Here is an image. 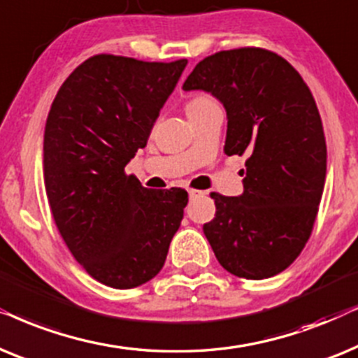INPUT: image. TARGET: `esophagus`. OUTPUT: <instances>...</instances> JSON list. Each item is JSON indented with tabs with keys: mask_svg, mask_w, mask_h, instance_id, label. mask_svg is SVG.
Here are the masks:
<instances>
[{
	"mask_svg": "<svg viewBox=\"0 0 358 358\" xmlns=\"http://www.w3.org/2000/svg\"><path fill=\"white\" fill-rule=\"evenodd\" d=\"M188 194H189V199H193V198L199 196V194H201V192H198V189H188Z\"/></svg>",
	"mask_w": 358,
	"mask_h": 358,
	"instance_id": "1",
	"label": "esophagus"
}]
</instances>
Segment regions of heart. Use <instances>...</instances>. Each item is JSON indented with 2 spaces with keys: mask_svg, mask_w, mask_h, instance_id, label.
<instances>
[{
  "mask_svg": "<svg viewBox=\"0 0 358 358\" xmlns=\"http://www.w3.org/2000/svg\"><path fill=\"white\" fill-rule=\"evenodd\" d=\"M216 104L209 96H196L193 99H189L187 104V114H193V113H199L203 109H206L209 106Z\"/></svg>",
  "mask_w": 358,
  "mask_h": 358,
  "instance_id": "1",
  "label": "heart"
}]
</instances>
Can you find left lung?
<instances>
[{
	"label": "left lung",
	"mask_w": 358,
	"mask_h": 358,
	"mask_svg": "<svg viewBox=\"0 0 358 358\" xmlns=\"http://www.w3.org/2000/svg\"><path fill=\"white\" fill-rule=\"evenodd\" d=\"M183 90L219 99L224 152L249 155L244 193L211 194L216 217L203 231L214 255L239 278L280 273L306 245L326 182V139L308 85L280 55L244 47L199 62Z\"/></svg>",
	"instance_id": "obj_1"
}]
</instances>
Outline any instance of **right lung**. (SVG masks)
<instances>
[{
    "instance_id": "add662e5",
    "label": "right lung",
    "mask_w": 358,
    "mask_h": 358,
    "mask_svg": "<svg viewBox=\"0 0 358 358\" xmlns=\"http://www.w3.org/2000/svg\"><path fill=\"white\" fill-rule=\"evenodd\" d=\"M187 64L94 55L71 71L47 116L52 216L75 260L111 288L154 278L182 224L185 189H147L124 169L147 145Z\"/></svg>"
}]
</instances>
